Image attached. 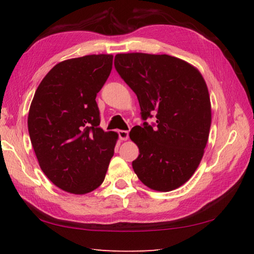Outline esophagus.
Masks as SVG:
<instances>
[{"instance_id": "34e87169", "label": "esophagus", "mask_w": 254, "mask_h": 254, "mask_svg": "<svg viewBox=\"0 0 254 254\" xmlns=\"http://www.w3.org/2000/svg\"><path fill=\"white\" fill-rule=\"evenodd\" d=\"M118 133H119V136H120V139H121V140L126 141V140L128 139V132H127V131L120 130Z\"/></svg>"}]
</instances>
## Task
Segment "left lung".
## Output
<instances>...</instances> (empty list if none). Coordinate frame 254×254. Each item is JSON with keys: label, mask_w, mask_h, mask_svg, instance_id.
<instances>
[{"label": "left lung", "mask_w": 254, "mask_h": 254, "mask_svg": "<svg viewBox=\"0 0 254 254\" xmlns=\"http://www.w3.org/2000/svg\"><path fill=\"white\" fill-rule=\"evenodd\" d=\"M114 66L136 94L142 120L156 118L152 126L132 127L130 139L140 151L133 170L152 190L178 189L199 167L209 139L211 102L203 76L167 54H117Z\"/></svg>", "instance_id": "left-lung-1"}]
</instances>
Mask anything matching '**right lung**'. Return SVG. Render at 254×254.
<instances>
[{
	"label": "right lung",
	"mask_w": 254,
	"mask_h": 254,
	"mask_svg": "<svg viewBox=\"0 0 254 254\" xmlns=\"http://www.w3.org/2000/svg\"><path fill=\"white\" fill-rule=\"evenodd\" d=\"M113 55L92 54L57 64L32 100L27 127L40 168L62 190L85 194L104 181L118 133L100 127L96 93Z\"/></svg>",
	"instance_id": "right-lung-1"
}]
</instances>
